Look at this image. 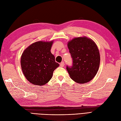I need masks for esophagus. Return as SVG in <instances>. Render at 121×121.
Wrapping results in <instances>:
<instances>
[{
  "mask_svg": "<svg viewBox=\"0 0 121 121\" xmlns=\"http://www.w3.org/2000/svg\"><path fill=\"white\" fill-rule=\"evenodd\" d=\"M64 65H65V64H64V61H61V62L60 63V67H64Z\"/></svg>",
  "mask_w": 121,
  "mask_h": 121,
  "instance_id": "obj_1",
  "label": "esophagus"
}]
</instances>
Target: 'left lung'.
<instances>
[{
	"mask_svg": "<svg viewBox=\"0 0 121 121\" xmlns=\"http://www.w3.org/2000/svg\"><path fill=\"white\" fill-rule=\"evenodd\" d=\"M72 65L66 69L71 78L78 83L90 81L98 70L100 54L97 45L87 37H78L68 43Z\"/></svg>",
	"mask_w": 121,
	"mask_h": 121,
	"instance_id": "1",
	"label": "left lung"
}]
</instances>
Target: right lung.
Returning <instances> with one entry per match:
<instances>
[{
  "label": "right lung",
  "mask_w": 121,
  "mask_h": 121,
  "mask_svg": "<svg viewBox=\"0 0 121 121\" xmlns=\"http://www.w3.org/2000/svg\"><path fill=\"white\" fill-rule=\"evenodd\" d=\"M53 41H38L24 50L21 59L24 76L31 83L43 85L49 82L59 66L51 52Z\"/></svg>",
  "instance_id": "1"
}]
</instances>
